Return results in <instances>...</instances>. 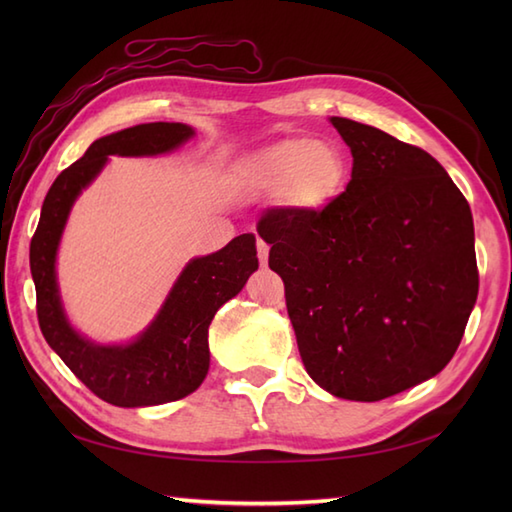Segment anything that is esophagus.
I'll return each instance as SVG.
<instances>
[{"instance_id": "obj_1", "label": "esophagus", "mask_w": 512, "mask_h": 512, "mask_svg": "<svg viewBox=\"0 0 512 512\" xmlns=\"http://www.w3.org/2000/svg\"><path fill=\"white\" fill-rule=\"evenodd\" d=\"M257 259L262 266L268 262V244L264 239H257Z\"/></svg>"}]
</instances>
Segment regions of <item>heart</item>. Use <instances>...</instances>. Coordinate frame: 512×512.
Wrapping results in <instances>:
<instances>
[{"label":"heart","instance_id":"b5f03b06","mask_svg":"<svg viewBox=\"0 0 512 512\" xmlns=\"http://www.w3.org/2000/svg\"><path fill=\"white\" fill-rule=\"evenodd\" d=\"M350 165L332 140L292 136L259 149L248 162L253 187L281 193L299 211H319L343 193Z\"/></svg>","mask_w":512,"mask_h":512}]
</instances>
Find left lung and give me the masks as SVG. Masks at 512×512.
<instances>
[{"mask_svg":"<svg viewBox=\"0 0 512 512\" xmlns=\"http://www.w3.org/2000/svg\"><path fill=\"white\" fill-rule=\"evenodd\" d=\"M352 180L319 211L268 209L257 233L284 279L301 361L330 394L374 402L436 376L477 299L473 215L427 151L332 116Z\"/></svg>","mask_w":512,"mask_h":512,"instance_id":"left-lung-1","label":"left lung"}]
</instances>
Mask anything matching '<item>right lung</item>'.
<instances>
[{"mask_svg":"<svg viewBox=\"0 0 512 512\" xmlns=\"http://www.w3.org/2000/svg\"><path fill=\"white\" fill-rule=\"evenodd\" d=\"M191 136L193 129L182 123H143L94 140L83 158L52 182L30 242V273L43 336L92 394L116 407L162 405L202 385L209 372V325L257 270L255 237L244 233L217 253L193 259L156 321L125 347L94 345L70 328L54 279V255L72 202L101 171L107 156L165 154Z\"/></svg>","mask_w":512,"mask_h":512,"instance_id":"right-lung-1","label":"right lung"}]
</instances>
